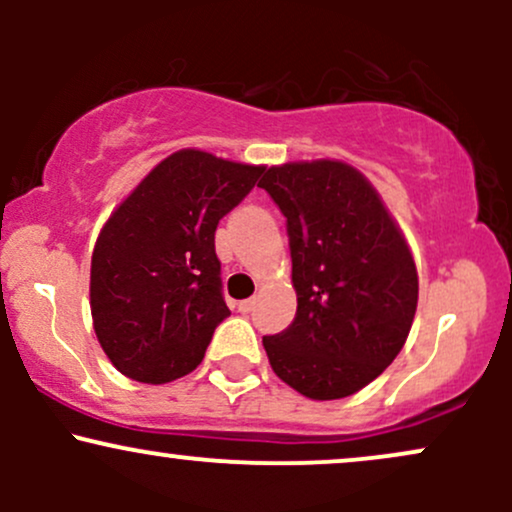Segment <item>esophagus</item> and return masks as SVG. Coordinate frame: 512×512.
I'll return each mask as SVG.
<instances>
[{"instance_id":"1","label":"esophagus","mask_w":512,"mask_h":512,"mask_svg":"<svg viewBox=\"0 0 512 512\" xmlns=\"http://www.w3.org/2000/svg\"><path fill=\"white\" fill-rule=\"evenodd\" d=\"M252 308H255V298H245V301H240L238 303V310H240V313H250V310Z\"/></svg>"}]
</instances>
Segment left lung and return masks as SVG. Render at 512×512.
Here are the masks:
<instances>
[{
  "label": "left lung",
  "mask_w": 512,
  "mask_h": 512,
  "mask_svg": "<svg viewBox=\"0 0 512 512\" xmlns=\"http://www.w3.org/2000/svg\"><path fill=\"white\" fill-rule=\"evenodd\" d=\"M260 187L286 216L298 296L291 325L262 339L272 370L310 399L354 395L409 337L419 274L407 240L349 163L272 166Z\"/></svg>",
  "instance_id": "obj_1"
}]
</instances>
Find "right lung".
Masks as SVG:
<instances>
[{
  "label": "right lung",
  "instance_id": "right-lung-1",
  "mask_svg": "<svg viewBox=\"0 0 512 512\" xmlns=\"http://www.w3.org/2000/svg\"><path fill=\"white\" fill-rule=\"evenodd\" d=\"M264 166L199 149L163 158L105 221L91 257L93 330L110 363L137 383L192 373L219 322L214 233Z\"/></svg>",
  "mask_w": 512,
  "mask_h": 512
}]
</instances>
